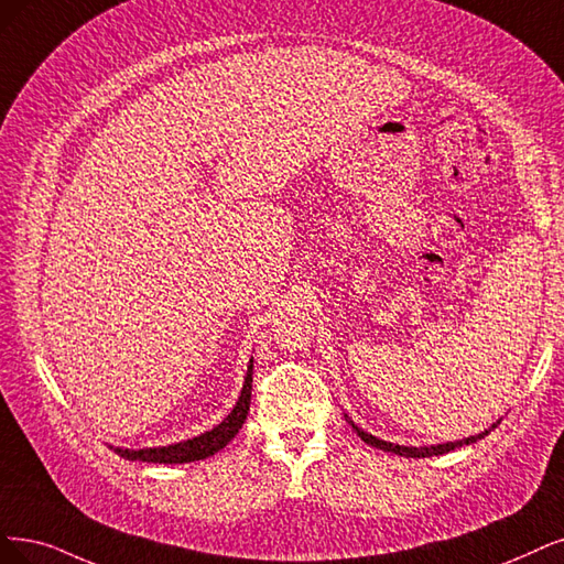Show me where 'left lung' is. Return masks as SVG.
Returning a JSON list of instances; mask_svg holds the SVG:
<instances>
[{"instance_id": "1", "label": "left lung", "mask_w": 564, "mask_h": 564, "mask_svg": "<svg viewBox=\"0 0 564 564\" xmlns=\"http://www.w3.org/2000/svg\"><path fill=\"white\" fill-rule=\"evenodd\" d=\"M350 425H352V423H350ZM352 430H356L360 440H362V442H367L369 446H373V448H381V451H388V453H394V455H404V457H432V455H442V453H448V451H453V448H457V446H463V444H474L476 440H481L484 434H488V432H484V434L469 436V440H465V442H455V444H442V446H430V448H409V446H398V444H390V442L377 440V436H371V434L362 432V430H360V427H356V425H352Z\"/></svg>"}]
</instances>
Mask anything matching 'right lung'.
I'll use <instances>...</instances> for the list:
<instances>
[{
	"mask_svg": "<svg viewBox=\"0 0 564 564\" xmlns=\"http://www.w3.org/2000/svg\"><path fill=\"white\" fill-rule=\"evenodd\" d=\"M250 388H253V360H250V365H248V373H246L243 390H241V398H239L237 406L212 432H204V434L195 436V440H187V442L172 444V446H162V448H139V451L116 448V453L120 457H124V460H141V463H158V465H183V463L204 460V457L225 448L229 442L235 440V434L241 430L246 415H248V406H250Z\"/></svg>",
	"mask_w": 564,
	"mask_h": 564,
	"instance_id": "1",
	"label": "right lung"
}]
</instances>
